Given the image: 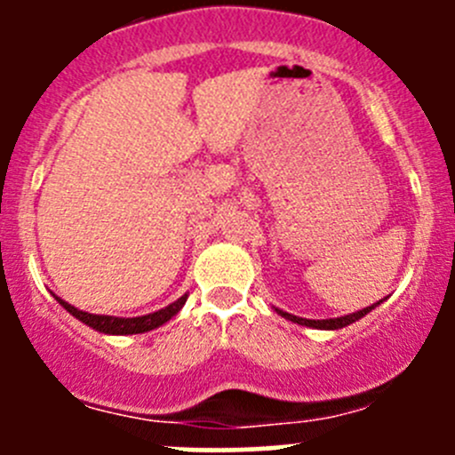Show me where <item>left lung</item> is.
Returning <instances> with one entry per match:
<instances>
[{"instance_id":"8db88e82","label":"left lung","mask_w":455,"mask_h":455,"mask_svg":"<svg viewBox=\"0 0 455 455\" xmlns=\"http://www.w3.org/2000/svg\"><path fill=\"white\" fill-rule=\"evenodd\" d=\"M376 306V304H374ZM374 306H370V308H363L359 310V313H352V315H346V316H337V319H321V321H315V319H301V316H295V315H288L283 313V310H277L279 315L286 316V319L295 321V323L299 325H308V328H319V330H339V328H346V325L355 323V321H359L361 316H365L370 313Z\"/></svg>"}]
</instances>
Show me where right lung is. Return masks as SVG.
I'll use <instances>...</instances> for the list:
<instances>
[{
  "label": "right lung",
  "instance_id": "obj_1",
  "mask_svg": "<svg viewBox=\"0 0 455 455\" xmlns=\"http://www.w3.org/2000/svg\"><path fill=\"white\" fill-rule=\"evenodd\" d=\"M57 301L72 316H76V319L84 321V323L90 325V328L99 330V332H105V334H140V332H147V330L158 328V325H163L164 321L172 319V316L176 315L178 310L182 308V306H185L187 295L180 297L178 301H173V304H169L167 308L158 310V313H151V315H145V316H134V319H118V316H108V315H90V313H84V310L75 308V306H70L68 301L59 299V297H57Z\"/></svg>",
  "mask_w": 455,
  "mask_h": 455
}]
</instances>
